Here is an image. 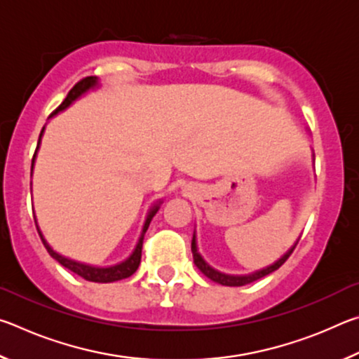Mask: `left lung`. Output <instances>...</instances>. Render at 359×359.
<instances>
[{"label":"left lung","mask_w":359,"mask_h":359,"mask_svg":"<svg viewBox=\"0 0 359 359\" xmlns=\"http://www.w3.org/2000/svg\"><path fill=\"white\" fill-rule=\"evenodd\" d=\"M313 160H315V155H313ZM297 242H299V239H297L294 242V245H291V248H288L287 253H283V257L278 258L276 263H272L271 266H266L263 267V269L259 271H255V272H250V274H244V276H234V274H224V272H220L217 271L212 267L208 261H205L201 253L198 252V242H196V231L193 233V239H191V253H193V261L194 264H196V267L199 271L203 272V274L210 278L212 282L215 283H220V285H224V287H242V285H247V283H252L255 280H258V278H263L266 276L272 274V272L277 271L278 267H280L285 261L288 259V257L291 253H293L294 247L297 245Z\"/></svg>","instance_id":"8db88e82"}]
</instances>
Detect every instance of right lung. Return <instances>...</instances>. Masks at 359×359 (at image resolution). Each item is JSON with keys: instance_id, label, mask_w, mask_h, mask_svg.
<instances>
[{"instance_id": "right-lung-1", "label": "right lung", "mask_w": 359, "mask_h": 359, "mask_svg": "<svg viewBox=\"0 0 359 359\" xmlns=\"http://www.w3.org/2000/svg\"><path fill=\"white\" fill-rule=\"evenodd\" d=\"M98 87H100V79L96 77V76H90V77L82 79L81 82H77L74 87L69 90L68 96H66L62 104H60L55 109V111L50 114V117H53V115H57L58 112H63L65 109H68L72 104V102L81 98L82 95L90 92V90L98 88ZM50 117H48V118H50ZM44 130H46V126L41 131L39 141H38V147H36V151H34V156H33V161H32V175H33V168H34L36 155H38V150H39V145H41L42 135H44ZM161 204H163L161 199H158L156 203L151 204V208L147 212V217H145V222H144V226H142V231H141V236H139L137 244L135 247V250L131 252L130 257L126 258V259H123V261H120V263H117V264L104 266V267H102V266H95V264H88V263H82V261H76V259H72V258H68V257H63V255H60L58 252L53 250L50 245H48V242L46 241L44 234H42V231L39 229V224H38V220H36V217H34V223H36V228H38V233H39V238L42 241V244H44L48 255H50L53 259H57L60 264L66 267V269H69V271L74 272V274L81 276L82 278H85V280L96 282V283H111V282L121 280V278H128L130 276H133L137 271L139 263H141L144 234H145V231L149 229V224L151 222V218L155 217V214L158 212V209H160Z\"/></svg>"}]
</instances>
